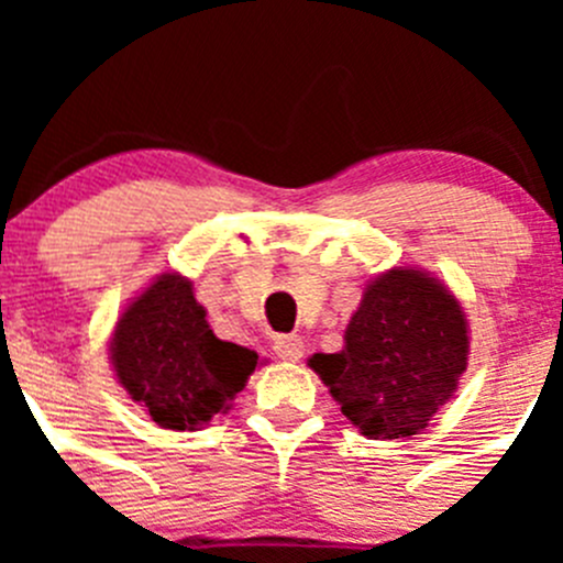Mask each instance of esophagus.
I'll list each match as a JSON object with an SVG mask.
<instances>
[{
    "label": "esophagus",
    "mask_w": 563,
    "mask_h": 563,
    "mask_svg": "<svg viewBox=\"0 0 563 563\" xmlns=\"http://www.w3.org/2000/svg\"><path fill=\"white\" fill-rule=\"evenodd\" d=\"M272 349H275V354L280 356L283 362H299L305 356V343L297 334H277Z\"/></svg>",
    "instance_id": "34e87169"
}]
</instances>
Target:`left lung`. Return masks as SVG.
I'll return each instance as SVG.
<instances>
[{"label": "left lung", "instance_id": "8db88e82", "mask_svg": "<svg viewBox=\"0 0 563 563\" xmlns=\"http://www.w3.org/2000/svg\"><path fill=\"white\" fill-rule=\"evenodd\" d=\"M468 360L465 316L441 283L391 269L367 286L340 354L310 367L367 439L419 433L457 387Z\"/></svg>", "mask_w": 563, "mask_h": 563}]
</instances>
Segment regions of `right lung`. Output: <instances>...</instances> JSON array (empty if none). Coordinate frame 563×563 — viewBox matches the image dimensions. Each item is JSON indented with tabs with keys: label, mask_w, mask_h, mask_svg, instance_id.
<instances>
[{
	"label": "right lung",
	"mask_w": 563,
	"mask_h": 563,
	"mask_svg": "<svg viewBox=\"0 0 563 563\" xmlns=\"http://www.w3.org/2000/svg\"><path fill=\"white\" fill-rule=\"evenodd\" d=\"M111 362L161 428L196 430L229 411L258 354L214 338L190 280L161 275L119 318Z\"/></svg>",
	"instance_id": "obj_1"
}]
</instances>
